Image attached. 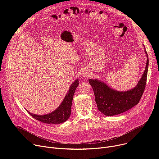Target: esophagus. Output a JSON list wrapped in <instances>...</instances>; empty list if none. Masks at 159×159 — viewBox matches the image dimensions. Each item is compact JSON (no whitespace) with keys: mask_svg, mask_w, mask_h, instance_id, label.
Masks as SVG:
<instances>
[{"mask_svg":"<svg viewBox=\"0 0 159 159\" xmlns=\"http://www.w3.org/2000/svg\"><path fill=\"white\" fill-rule=\"evenodd\" d=\"M88 75H89V74H87V72L86 70L83 71V72L82 73V75L83 77H88Z\"/></svg>","mask_w":159,"mask_h":159,"instance_id":"obj_1","label":"esophagus"}]
</instances>
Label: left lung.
<instances>
[{
  "mask_svg": "<svg viewBox=\"0 0 159 159\" xmlns=\"http://www.w3.org/2000/svg\"><path fill=\"white\" fill-rule=\"evenodd\" d=\"M144 51L147 57L145 70L137 85L133 89L126 91H118L98 79L89 80L94 90L98 108L105 116L121 114L139 102L145 88L148 68V55L145 47Z\"/></svg>",
  "mask_w": 159,
  "mask_h": 159,
  "instance_id": "1",
  "label": "left lung"
}]
</instances>
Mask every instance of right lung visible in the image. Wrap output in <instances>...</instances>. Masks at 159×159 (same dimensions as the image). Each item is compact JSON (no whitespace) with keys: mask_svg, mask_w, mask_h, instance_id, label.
Segmentation results:
<instances>
[{"mask_svg":"<svg viewBox=\"0 0 159 159\" xmlns=\"http://www.w3.org/2000/svg\"><path fill=\"white\" fill-rule=\"evenodd\" d=\"M79 80H75L70 86L69 92L65 96L63 101L55 111L47 115H34L33 113L28 112L29 114L31 115L34 119L44 123L47 124H60L66 121L69 118L71 114V107L72 104V100L74 93L76 88L79 85Z\"/></svg>","mask_w":159,"mask_h":159,"instance_id":"add662e5","label":"right lung"}]
</instances>
